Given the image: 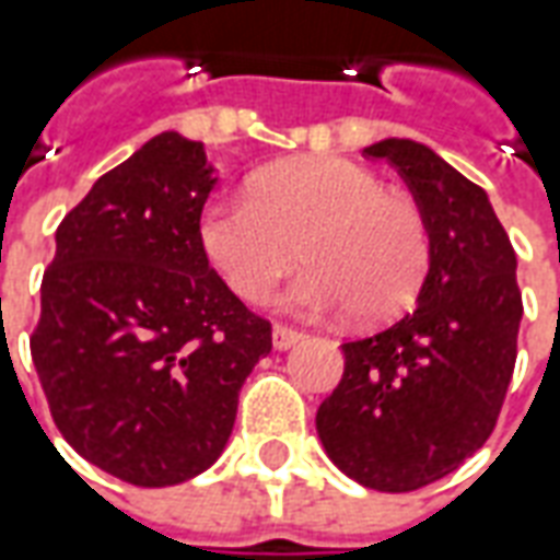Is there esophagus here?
<instances>
[{"mask_svg": "<svg viewBox=\"0 0 560 560\" xmlns=\"http://www.w3.org/2000/svg\"><path fill=\"white\" fill-rule=\"evenodd\" d=\"M300 339H303V332L296 327H288V324H276V327H272V345H276L279 351H288V348L296 345Z\"/></svg>", "mask_w": 560, "mask_h": 560, "instance_id": "esophagus-1", "label": "esophagus"}]
</instances>
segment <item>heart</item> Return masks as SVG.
Instances as JSON below:
<instances>
[{"label": "heart", "instance_id": "b5f03b06", "mask_svg": "<svg viewBox=\"0 0 560 560\" xmlns=\"http://www.w3.org/2000/svg\"><path fill=\"white\" fill-rule=\"evenodd\" d=\"M200 245L248 303L267 300L296 264H312L288 293L305 312L351 305L363 320L408 308L429 269V224L408 195L387 191L348 159H303L255 179V200L215 203Z\"/></svg>", "mask_w": 560, "mask_h": 560}]
</instances>
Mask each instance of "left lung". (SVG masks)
<instances>
[{
	"label": "left lung",
	"instance_id": "8db88e82",
	"mask_svg": "<svg viewBox=\"0 0 560 560\" xmlns=\"http://www.w3.org/2000/svg\"><path fill=\"white\" fill-rule=\"evenodd\" d=\"M393 164L429 224V272L408 315L345 341V375L317 408L327 456L377 492H413L492 434L516 365V252L480 185L417 140L363 149Z\"/></svg>",
	"mask_w": 560,
	"mask_h": 560
}]
</instances>
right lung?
<instances>
[{
    "label": "right lung",
    "mask_w": 560,
    "mask_h": 560,
    "mask_svg": "<svg viewBox=\"0 0 560 560\" xmlns=\"http://www.w3.org/2000/svg\"><path fill=\"white\" fill-rule=\"evenodd\" d=\"M215 185L203 143L176 131L107 171L56 228L32 363L56 429L95 468L143 489L221 456L272 327L200 245Z\"/></svg>",
    "instance_id": "1"
}]
</instances>
